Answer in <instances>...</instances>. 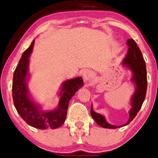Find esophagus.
Listing matches in <instances>:
<instances>
[{
    "label": "esophagus",
    "mask_w": 158,
    "mask_h": 158,
    "mask_svg": "<svg viewBox=\"0 0 158 158\" xmlns=\"http://www.w3.org/2000/svg\"><path fill=\"white\" fill-rule=\"evenodd\" d=\"M82 76H83V78L85 81H89V79H91V77H92V73L89 70L86 69L84 70L83 73H82Z\"/></svg>",
    "instance_id": "obj_1"
}]
</instances>
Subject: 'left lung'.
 Instances as JSON below:
<instances>
[{
	"mask_svg": "<svg viewBox=\"0 0 158 158\" xmlns=\"http://www.w3.org/2000/svg\"><path fill=\"white\" fill-rule=\"evenodd\" d=\"M128 46V52L123 61V65L125 66L132 72V77L131 80L135 84V91L131 99V106L129 112V119L127 123L122 126H114L109 124L106 121L103 115L95 112L93 110L92 105L91 106V115L95 122L99 126L104 128L115 129L127 125L135 118L137 112L140 110L144 100L145 99L147 86V70L145 60L143 59L141 51L137 46V43L132 39L127 41Z\"/></svg>",
	"mask_w": 158,
	"mask_h": 158,
	"instance_id": "obj_1",
	"label": "left lung"
}]
</instances>
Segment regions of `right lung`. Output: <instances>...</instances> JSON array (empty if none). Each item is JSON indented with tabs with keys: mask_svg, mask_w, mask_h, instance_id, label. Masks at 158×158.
I'll use <instances>...</instances> for the list:
<instances>
[{
	"mask_svg": "<svg viewBox=\"0 0 158 158\" xmlns=\"http://www.w3.org/2000/svg\"><path fill=\"white\" fill-rule=\"evenodd\" d=\"M34 40L23 53L19 64L13 73L12 94L13 103L21 118L30 126L40 130L56 129L65 121L69 102L75 93L84 84L81 77L68 79L62 84L57 108L44 112L41 106L31 99L27 86L29 56L33 51Z\"/></svg>",
	"mask_w": 158,
	"mask_h": 158,
	"instance_id": "obj_1",
	"label": "right lung"
}]
</instances>
